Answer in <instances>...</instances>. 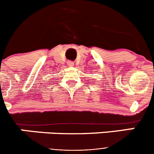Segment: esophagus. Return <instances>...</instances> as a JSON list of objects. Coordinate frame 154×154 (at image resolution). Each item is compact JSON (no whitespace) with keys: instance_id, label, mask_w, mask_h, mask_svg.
<instances>
[{"instance_id":"obj_1","label":"esophagus","mask_w":154,"mask_h":154,"mask_svg":"<svg viewBox=\"0 0 154 154\" xmlns=\"http://www.w3.org/2000/svg\"><path fill=\"white\" fill-rule=\"evenodd\" d=\"M67 64L69 66H73V65H74V62H73L72 61H68Z\"/></svg>"}]
</instances>
